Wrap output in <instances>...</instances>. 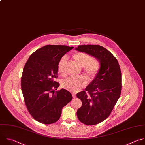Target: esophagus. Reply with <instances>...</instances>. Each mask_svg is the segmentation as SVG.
Instances as JSON below:
<instances>
[{
	"mask_svg": "<svg viewBox=\"0 0 145 145\" xmlns=\"http://www.w3.org/2000/svg\"><path fill=\"white\" fill-rule=\"evenodd\" d=\"M72 96H73V99L76 98V94H75L72 93Z\"/></svg>",
	"mask_w": 145,
	"mask_h": 145,
	"instance_id": "esophagus-1",
	"label": "esophagus"
}]
</instances>
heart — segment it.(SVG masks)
Returning <instances> with one entry per match:
<instances>
[{
  "label": "heart",
  "mask_w": 145,
  "mask_h": 145,
  "mask_svg": "<svg viewBox=\"0 0 145 145\" xmlns=\"http://www.w3.org/2000/svg\"><path fill=\"white\" fill-rule=\"evenodd\" d=\"M72 58L77 65L84 67L85 74L90 78H94L98 74L100 68V64L89 54L84 52H78L73 55ZM66 65L67 58L64 57L58 64V71L62 76L67 74ZM87 83L88 80L85 77H71L63 82L62 86L71 92L76 93L85 87Z\"/></svg>",
  "instance_id": "1"
}]
</instances>
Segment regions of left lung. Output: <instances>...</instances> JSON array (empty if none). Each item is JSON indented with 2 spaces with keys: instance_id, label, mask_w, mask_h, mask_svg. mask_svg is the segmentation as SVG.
Listing matches in <instances>:
<instances>
[{
  "instance_id": "obj_1",
  "label": "left lung",
  "mask_w": 145,
  "mask_h": 145,
  "mask_svg": "<svg viewBox=\"0 0 145 145\" xmlns=\"http://www.w3.org/2000/svg\"><path fill=\"white\" fill-rule=\"evenodd\" d=\"M76 50L95 57L100 63L99 72L85 88L77 94L82 106L77 110L80 122L94 125L106 119L117 102L122 90V74L116 58L99 45H82Z\"/></svg>"
}]
</instances>
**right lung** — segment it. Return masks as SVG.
Masks as SVG:
<instances>
[{"label":"right lung","instance_id":"add662e5","mask_svg":"<svg viewBox=\"0 0 145 145\" xmlns=\"http://www.w3.org/2000/svg\"><path fill=\"white\" fill-rule=\"evenodd\" d=\"M73 47L47 45L35 51L23 68L21 88L28 111L43 124L57 122L63 108L72 100L68 90L57 89L58 64L62 57Z\"/></svg>","mask_w":145,"mask_h":145}]
</instances>
